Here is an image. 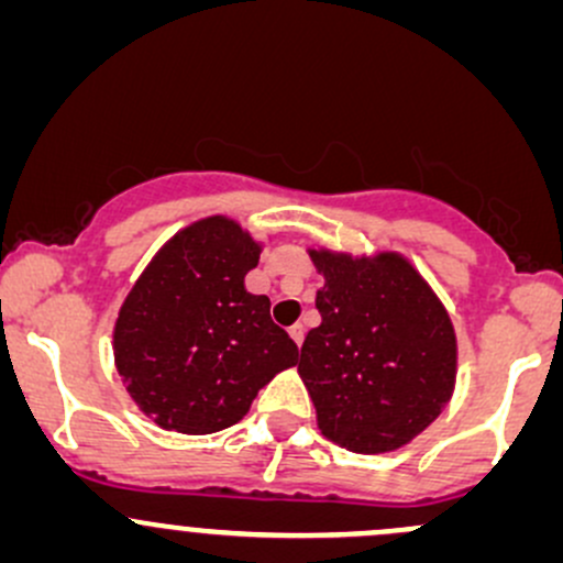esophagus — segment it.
Segmentation results:
<instances>
[{
  "mask_svg": "<svg viewBox=\"0 0 563 563\" xmlns=\"http://www.w3.org/2000/svg\"><path fill=\"white\" fill-rule=\"evenodd\" d=\"M288 333H291L294 342L299 344V347H301V342H305V325H301V323H294L291 329H288Z\"/></svg>",
  "mask_w": 563,
  "mask_h": 563,
  "instance_id": "34e87169",
  "label": "esophagus"
}]
</instances>
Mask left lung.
I'll use <instances>...</instances> for the list:
<instances>
[{"mask_svg": "<svg viewBox=\"0 0 563 563\" xmlns=\"http://www.w3.org/2000/svg\"><path fill=\"white\" fill-rule=\"evenodd\" d=\"M325 286L320 325L301 344L299 374L329 441L357 454L409 443L454 387L452 320L406 258L376 262L310 251Z\"/></svg>", "mask_w": 563, "mask_h": 563, "instance_id": "8db88e82", "label": "left lung"}]
</instances>
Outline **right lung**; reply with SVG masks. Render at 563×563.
<instances>
[{
  "label": "right lung",
  "instance_id": "obj_1",
  "mask_svg": "<svg viewBox=\"0 0 563 563\" xmlns=\"http://www.w3.org/2000/svg\"><path fill=\"white\" fill-rule=\"evenodd\" d=\"M256 243L230 219H202L154 256L114 325L117 372L159 428H232L283 368L299 361L272 323L267 296L245 291Z\"/></svg>",
  "mask_w": 563,
  "mask_h": 563
}]
</instances>
